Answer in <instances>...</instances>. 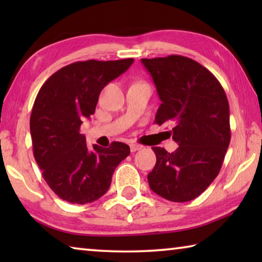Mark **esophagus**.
Instances as JSON below:
<instances>
[{
  "instance_id": "esophagus-1",
  "label": "esophagus",
  "mask_w": 262,
  "mask_h": 262,
  "mask_svg": "<svg viewBox=\"0 0 262 262\" xmlns=\"http://www.w3.org/2000/svg\"><path fill=\"white\" fill-rule=\"evenodd\" d=\"M141 149H142V145H140V144H135V143L130 144V151L132 152H135V151H137V150H141Z\"/></svg>"
}]
</instances>
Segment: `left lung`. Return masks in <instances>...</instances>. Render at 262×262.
Returning a JSON list of instances; mask_svg holds the SVG:
<instances>
[{
  "label": "left lung",
  "instance_id": "left-lung-1",
  "mask_svg": "<svg viewBox=\"0 0 262 262\" xmlns=\"http://www.w3.org/2000/svg\"><path fill=\"white\" fill-rule=\"evenodd\" d=\"M162 104L155 123L171 125L179 147H154L149 186L159 196L187 202L205 192L223 164L231 139L230 111L221 83L199 62L181 55L141 59Z\"/></svg>",
  "mask_w": 262,
  "mask_h": 262
}]
</instances>
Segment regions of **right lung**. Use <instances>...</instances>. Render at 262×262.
I'll return each instance as SVG.
<instances>
[{
    "mask_svg": "<svg viewBox=\"0 0 262 262\" xmlns=\"http://www.w3.org/2000/svg\"><path fill=\"white\" fill-rule=\"evenodd\" d=\"M134 60H88L57 70L43 83L30 118L33 155L47 185L62 200L85 205L107 192L127 144L86 145L81 125L95 113L100 91Z\"/></svg>",
    "mask_w": 262,
    "mask_h": 262,
    "instance_id": "obj_1",
    "label": "right lung"
}]
</instances>
